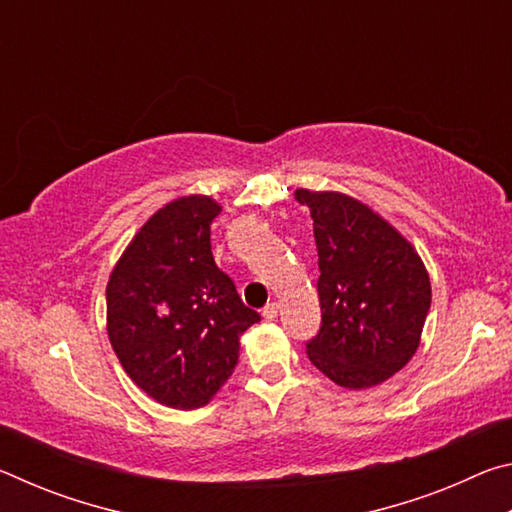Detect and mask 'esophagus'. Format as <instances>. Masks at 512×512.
Listing matches in <instances>:
<instances>
[{
	"label": "esophagus",
	"mask_w": 512,
	"mask_h": 512,
	"mask_svg": "<svg viewBox=\"0 0 512 512\" xmlns=\"http://www.w3.org/2000/svg\"><path fill=\"white\" fill-rule=\"evenodd\" d=\"M277 314H280V305H277V302H271V305H266L264 311H262V316L266 320H275Z\"/></svg>",
	"instance_id": "1"
}]
</instances>
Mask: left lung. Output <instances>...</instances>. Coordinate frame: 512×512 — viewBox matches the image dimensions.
Returning <instances> with one entry per match:
<instances>
[{
    "mask_svg": "<svg viewBox=\"0 0 512 512\" xmlns=\"http://www.w3.org/2000/svg\"><path fill=\"white\" fill-rule=\"evenodd\" d=\"M318 248L323 323L307 357L350 391L391 379L413 359L431 307L418 250L384 216L341 192L296 189Z\"/></svg>",
    "mask_w": 512,
    "mask_h": 512,
    "instance_id": "obj_1",
    "label": "left lung"
}]
</instances>
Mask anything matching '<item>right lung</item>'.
Listing matches in <instances>:
<instances>
[{"mask_svg": "<svg viewBox=\"0 0 512 512\" xmlns=\"http://www.w3.org/2000/svg\"><path fill=\"white\" fill-rule=\"evenodd\" d=\"M221 205L189 194L131 239L106 287V327L121 368L171 409H198L230 379L239 336L259 314L216 266L210 225Z\"/></svg>", "mask_w": 512, "mask_h": 512, "instance_id": "obj_1", "label": "right lung"}]
</instances>
